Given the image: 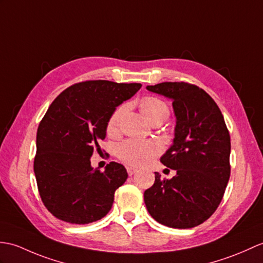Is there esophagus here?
I'll return each mask as SVG.
<instances>
[{
  "label": "esophagus",
  "instance_id": "1",
  "mask_svg": "<svg viewBox=\"0 0 263 263\" xmlns=\"http://www.w3.org/2000/svg\"><path fill=\"white\" fill-rule=\"evenodd\" d=\"M126 170H127V174H129V176H132V175H134V174L138 172V169L132 167V166H127Z\"/></svg>",
  "mask_w": 263,
  "mask_h": 263
}]
</instances>
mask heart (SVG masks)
<instances>
[{"label": "heart", "instance_id": "heart-1", "mask_svg": "<svg viewBox=\"0 0 263 263\" xmlns=\"http://www.w3.org/2000/svg\"><path fill=\"white\" fill-rule=\"evenodd\" d=\"M140 107L143 114L150 121L158 118L167 119L169 115V107L159 97L146 96L140 102ZM125 113V106L121 105L114 109L108 119L107 131L113 133L118 130L120 122ZM160 152V145L154 141H143V140L131 139L126 140L118 146V156L120 159L133 166H143L150 162Z\"/></svg>", "mask_w": 263, "mask_h": 263}]
</instances>
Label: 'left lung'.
Here are the masks:
<instances>
[{
  "mask_svg": "<svg viewBox=\"0 0 263 263\" xmlns=\"http://www.w3.org/2000/svg\"><path fill=\"white\" fill-rule=\"evenodd\" d=\"M173 101L175 138L160 161L176 170L172 179L155 173L144 203L157 222L192 229L216 211L230 179L231 139L221 109L204 89L184 82L146 86Z\"/></svg>",
  "mask_w": 263,
  "mask_h": 263,
  "instance_id": "left-lung-1",
  "label": "left lung"
}]
</instances>
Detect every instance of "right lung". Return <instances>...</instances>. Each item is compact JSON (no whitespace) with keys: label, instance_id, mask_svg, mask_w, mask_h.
<instances>
[{"label":"right lung","instance_id":"right-lung-1","mask_svg":"<svg viewBox=\"0 0 263 263\" xmlns=\"http://www.w3.org/2000/svg\"><path fill=\"white\" fill-rule=\"evenodd\" d=\"M140 88L138 83L83 82L66 88L49 106L36 131L33 170L42 203L54 217L88 224L112 209L126 169L112 161L101 173L90 166V157L101 151L114 109Z\"/></svg>","mask_w":263,"mask_h":263}]
</instances>
